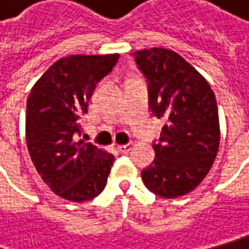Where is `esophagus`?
<instances>
[{
    "label": "esophagus",
    "instance_id": "34e87169",
    "mask_svg": "<svg viewBox=\"0 0 249 249\" xmlns=\"http://www.w3.org/2000/svg\"><path fill=\"white\" fill-rule=\"evenodd\" d=\"M131 147H132L131 143H128V145H118L117 146V150H118L120 153H128V152L131 150Z\"/></svg>",
    "mask_w": 249,
    "mask_h": 249
}]
</instances>
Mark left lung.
I'll use <instances>...</instances> for the list:
<instances>
[{
	"mask_svg": "<svg viewBox=\"0 0 249 249\" xmlns=\"http://www.w3.org/2000/svg\"><path fill=\"white\" fill-rule=\"evenodd\" d=\"M149 83V108L166 121L153 164L142 170L146 188L161 198L194 191L209 173L220 143L214 93L208 81L173 50L134 53Z\"/></svg>",
	"mask_w": 249,
	"mask_h": 249,
	"instance_id": "1",
	"label": "left lung"
}]
</instances>
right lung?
Wrapping results in <instances>:
<instances>
[{
  "label": "right lung",
  "mask_w": 249,
  "mask_h": 249,
  "mask_svg": "<svg viewBox=\"0 0 249 249\" xmlns=\"http://www.w3.org/2000/svg\"><path fill=\"white\" fill-rule=\"evenodd\" d=\"M120 54L68 55L46 71L27 97L26 145L41 179L58 196L85 202L107 184L114 156L78 141L82 117L97 82Z\"/></svg>",
  "instance_id": "right-lung-1"
}]
</instances>
